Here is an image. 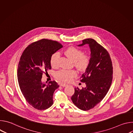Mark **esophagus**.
<instances>
[{
	"label": "esophagus",
	"instance_id": "1",
	"mask_svg": "<svg viewBox=\"0 0 133 133\" xmlns=\"http://www.w3.org/2000/svg\"><path fill=\"white\" fill-rule=\"evenodd\" d=\"M61 86H63V87H65V86H67V84H61Z\"/></svg>",
	"mask_w": 133,
	"mask_h": 133
}]
</instances>
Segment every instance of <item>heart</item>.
Segmentation results:
<instances>
[{"instance_id": "obj_1", "label": "heart", "mask_w": 133, "mask_h": 133, "mask_svg": "<svg viewBox=\"0 0 133 133\" xmlns=\"http://www.w3.org/2000/svg\"><path fill=\"white\" fill-rule=\"evenodd\" d=\"M65 54L74 62L75 66L79 70H85L88 67L90 58L89 56L83 54V51L76 47H69L64 51ZM59 54L57 52L52 54L50 58V63L52 67L57 66ZM77 75L75 70H61L55 74V77L61 82H69Z\"/></svg>"}]
</instances>
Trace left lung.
Masks as SVG:
<instances>
[{"mask_svg": "<svg viewBox=\"0 0 133 133\" xmlns=\"http://www.w3.org/2000/svg\"><path fill=\"white\" fill-rule=\"evenodd\" d=\"M79 46L88 44L90 58L88 67L81 77L86 87L75 88L71 99L74 104L83 110H88L99 103L107 94L112 83V64L107 50L91 38L82 41Z\"/></svg>", "mask_w": 133, "mask_h": 133, "instance_id": "1", "label": "left lung"}]
</instances>
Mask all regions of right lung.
<instances>
[{
  "mask_svg": "<svg viewBox=\"0 0 133 133\" xmlns=\"http://www.w3.org/2000/svg\"><path fill=\"white\" fill-rule=\"evenodd\" d=\"M57 41L42 39L28 45L19 62L17 77L19 86L26 101L38 110H45L53 104V95L59 85L55 81L42 83V75L51 68V55L62 48Z\"/></svg>",
  "mask_w": 133,
  "mask_h": 133,
  "instance_id": "obj_1",
  "label": "right lung"
}]
</instances>
